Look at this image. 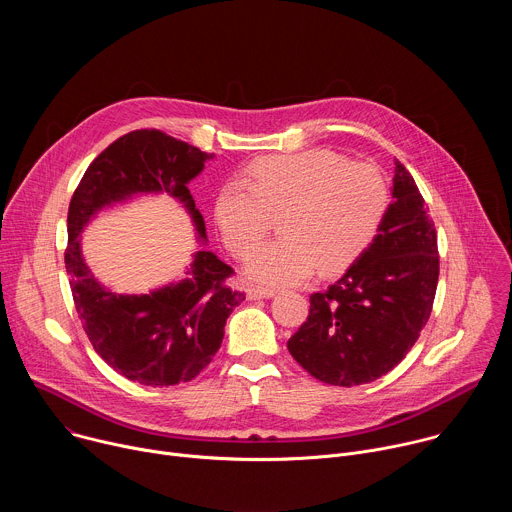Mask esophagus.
Listing matches in <instances>:
<instances>
[{"instance_id":"34e87169","label":"esophagus","mask_w":512,"mask_h":512,"mask_svg":"<svg viewBox=\"0 0 512 512\" xmlns=\"http://www.w3.org/2000/svg\"><path fill=\"white\" fill-rule=\"evenodd\" d=\"M273 296H275V289L257 287V285L247 287V298L249 300H267V298H273Z\"/></svg>"}]
</instances>
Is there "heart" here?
I'll use <instances>...</instances> for the list:
<instances>
[{"mask_svg":"<svg viewBox=\"0 0 512 512\" xmlns=\"http://www.w3.org/2000/svg\"><path fill=\"white\" fill-rule=\"evenodd\" d=\"M389 208V184L373 164H350L330 150L269 156L227 182L214 216L229 251L247 259L280 216L282 239L251 257L247 275L291 285L348 267L367 249Z\"/></svg>","mask_w":512,"mask_h":512,"instance_id":"1","label":"heart"}]
</instances>
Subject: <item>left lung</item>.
<instances>
[{"mask_svg":"<svg viewBox=\"0 0 512 512\" xmlns=\"http://www.w3.org/2000/svg\"><path fill=\"white\" fill-rule=\"evenodd\" d=\"M440 275L437 233L425 200L397 160L393 202L371 247L326 291L287 340L314 379L354 387L381 379L405 358L427 324Z\"/></svg>","mask_w":512,"mask_h":512,"instance_id":"8db88e82","label":"left lung"}]
</instances>
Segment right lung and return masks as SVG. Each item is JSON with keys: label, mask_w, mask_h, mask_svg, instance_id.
<instances>
[{"label": "right lung", "mask_w": 512, "mask_h": 512, "mask_svg": "<svg viewBox=\"0 0 512 512\" xmlns=\"http://www.w3.org/2000/svg\"><path fill=\"white\" fill-rule=\"evenodd\" d=\"M212 154L158 129H137L115 139L81 178L68 206L64 265L72 300L95 352L113 371L148 387L192 381L221 348L225 324L243 291L231 289L235 273L210 251H198L186 277L143 296L105 289L81 255L79 235L105 206L135 194L168 192L190 212L206 239L188 182Z\"/></svg>", "instance_id": "add662e5"}]
</instances>
